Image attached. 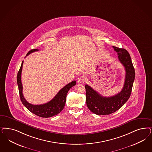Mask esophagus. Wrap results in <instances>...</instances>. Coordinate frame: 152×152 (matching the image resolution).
<instances>
[{
	"label": "esophagus",
	"mask_w": 152,
	"mask_h": 152,
	"mask_svg": "<svg viewBox=\"0 0 152 152\" xmlns=\"http://www.w3.org/2000/svg\"><path fill=\"white\" fill-rule=\"evenodd\" d=\"M86 81V78L85 76H81L78 79V82L80 84H83Z\"/></svg>",
	"instance_id": "34e87169"
}]
</instances>
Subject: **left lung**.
Segmentation results:
<instances>
[{
	"label": "left lung",
	"instance_id": "left-lung-1",
	"mask_svg": "<svg viewBox=\"0 0 152 152\" xmlns=\"http://www.w3.org/2000/svg\"><path fill=\"white\" fill-rule=\"evenodd\" d=\"M113 48L117 53L120 62L125 68L124 85L119 93L109 97L103 96L89 85H85L86 105L90 110L97 115H110L123 106L130 96L135 77V69L129 52L123 48Z\"/></svg>",
	"mask_w": 152,
	"mask_h": 152
}]
</instances>
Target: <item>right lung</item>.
Here are the masks:
<instances>
[{
  "instance_id": "obj_1",
  "label": "right lung",
  "mask_w": 152,
  "mask_h": 152,
  "mask_svg": "<svg viewBox=\"0 0 152 152\" xmlns=\"http://www.w3.org/2000/svg\"><path fill=\"white\" fill-rule=\"evenodd\" d=\"M38 49H32L27 54L26 56L29 55L31 53L38 51ZM23 61L21 64V67L17 73V82L18 86L19 93L20 99L22 104L31 113L43 118H48L57 115L63 110L66 101V96L68 90L73 86L76 85V81H72L70 83L64 86L62 89H61L57 95L50 101L45 104L40 105H33L29 103L23 96L22 93L23 87L21 83V72Z\"/></svg>"
}]
</instances>
